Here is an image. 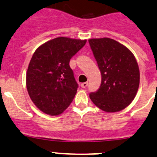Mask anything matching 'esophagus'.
<instances>
[{
	"label": "esophagus",
	"mask_w": 157,
	"mask_h": 157,
	"mask_svg": "<svg viewBox=\"0 0 157 157\" xmlns=\"http://www.w3.org/2000/svg\"><path fill=\"white\" fill-rule=\"evenodd\" d=\"M88 86V82H84V83H82L81 84V87L83 88H86V87Z\"/></svg>",
	"instance_id": "34e87169"
}]
</instances>
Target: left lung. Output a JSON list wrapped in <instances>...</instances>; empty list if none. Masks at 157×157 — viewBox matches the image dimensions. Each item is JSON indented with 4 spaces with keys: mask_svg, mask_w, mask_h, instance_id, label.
I'll list each match as a JSON object with an SVG mask.
<instances>
[{
    "mask_svg": "<svg viewBox=\"0 0 157 157\" xmlns=\"http://www.w3.org/2000/svg\"><path fill=\"white\" fill-rule=\"evenodd\" d=\"M88 41L102 77L99 90L90 94V100L104 112L122 110L133 101L139 88L136 59L127 47L111 38Z\"/></svg>",
    "mask_w": 157,
    "mask_h": 157,
    "instance_id": "left-lung-1",
    "label": "left lung"
}]
</instances>
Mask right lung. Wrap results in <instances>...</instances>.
Wrapping results in <instances>:
<instances>
[{"label":"right lung","instance_id":"right-lung-1","mask_svg":"<svg viewBox=\"0 0 157 157\" xmlns=\"http://www.w3.org/2000/svg\"><path fill=\"white\" fill-rule=\"evenodd\" d=\"M87 40L58 37L35 51L26 72V88L37 108L50 116H59L72 102L78 88L70 59Z\"/></svg>","mask_w":157,"mask_h":157}]
</instances>
